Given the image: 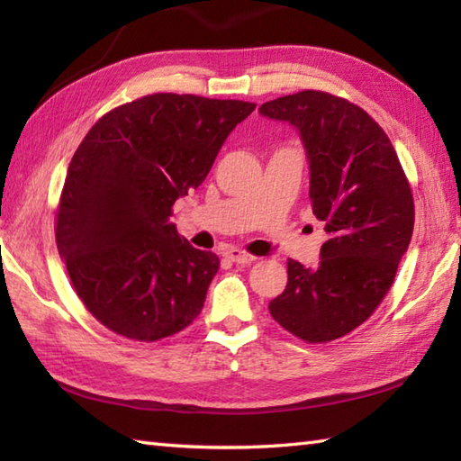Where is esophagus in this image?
<instances>
[{
	"label": "esophagus",
	"mask_w": 461,
	"mask_h": 461,
	"mask_svg": "<svg viewBox=\"0 0 461 461\" xmlns=\"http://www.w3.org/2000/svg\"><path fill=\"white\" fill-rule=\"evenodd\" d=\"M225 258H228L233 263H241V266H249V263L258 259V258H253V256H249V253L241 251V249H228V251H225Z\"/></svg>",
	"instance_id": "34e87169"
}]
</instances>
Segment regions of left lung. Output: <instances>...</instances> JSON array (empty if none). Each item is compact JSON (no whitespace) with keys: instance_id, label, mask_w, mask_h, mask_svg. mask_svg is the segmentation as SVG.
<instances>
[{"instance_id":"left-lung-1","label":"left lung","mask_w":461,"mask_h":461,"mask_svg":"<svg viewBox=\"0 0 461 461\" xmlns=\"http://www.w3.org/2000/svg\"><path fill=\"white\" fill-rule=\"evenodd\" d=\"M259 114L299 132L312 213L329 233L315 267L289 259L287 287L269 312L303 340H335L362 325L393 285L412 240V192L393 142L360 106L301 91L263 103Z\"/></svg>"}]
</instances>
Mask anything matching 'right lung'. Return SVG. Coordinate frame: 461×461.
<instances>
[{"mask_svg": "<svg viewBox=\"0 0 461 461\" xmlns=\"http://www.w3.org/2000/svg\"><path fill=\"white\" fill-rule=\"evenodd\" d=\"M253 103L156 93L106 113L77 149L57 212V249L77 295L116 335L158 340L200 315L220 269L170 221Z\"/></svg>", "mask_w": 461, "mask_h": 461, "instance_id": "add662e5", "label": "right lung"}]
</instances>
